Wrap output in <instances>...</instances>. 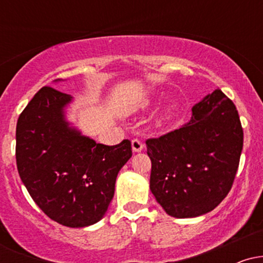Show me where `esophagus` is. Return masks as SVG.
Wrapping results in <instances>:
<instances>
[{"label":"esophagus","mask_w":263,"mask_h":263,"mask_svg":"<svg viewBox=\"0 0 263 263\" xmlns=\"http://www.w3.org/2000/svg\"><path fill=\"white\" fill-rule=\"evenodd\" d=\"M143 147L144 144L141 140H137V138L132 140V149H134V152H141L143 149Z\"/></svg>","instance_id":"1"}]
</instances>
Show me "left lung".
<instances>
[{
  "label": "left lung",
  "mask_w": 263,
  "mask_h": 263,
  "mask_svg": "<svg viewBox=\"0 0 263 263\" xmlns=\"http://www.w3.org/2000/svg\"><path fill=\"white\" fill-rule=\"evenodd\" d=\"M146 144L156 200L173 218H195L215 209L230 192L243 131L234 102L216 89L193 106L189 122Z\"/></svg>",
  "instance_id": "8db88e82"
}]
</instances>
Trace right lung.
<instances>
[{
    "instance_id": "right-lung-1",
    "label": "right lung",
    "mask_w": 263,
    "mask_h": 263,
    "mask_svg": "<svg viewBox=\"0 0 263 263\" xmlns=\"http://www.w3.org/2000/svg\"><path fill=\"white\" fill-rule=\"evenodd\" d=\"M71 100L50 86L35 93L18 117L16 161L29 195L48 218L85 228L104 218L132 148L128 140L106 146L71 127L64 112Z\"/></svg>"
}]
</instances>
